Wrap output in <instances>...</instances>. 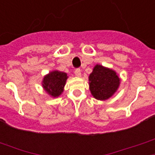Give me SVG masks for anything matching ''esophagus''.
Segmentation results:
<instances>
[{
	"instance_id": "1",
	"label": "esophagus",
	"mask_w": 155,
	"mask_h": 155,
	"mask_svg": "<svg viewBox=\"0 0 155 155\" xmlns=\"http://www.w3.org/2000/svg\"><path fill=\"white\" fill-rule=\"evenodd\" d=\"M74 74L78 76V77H81V71L80 69H76L74 70Z\"/></svg>"
}]
</instances>
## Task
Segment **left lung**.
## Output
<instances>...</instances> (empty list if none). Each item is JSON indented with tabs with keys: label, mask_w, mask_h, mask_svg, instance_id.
Masks as SVG:
<instances>
[{
	"label": "left lung",
	"mask_w": 155,
	"mask_h": 155,
	"mask_svg": "<svg viewBox=\"0 0 155 155\" xmlns=\"http://www.w3.org/2000/svg\"><path fill=\"white\" fill-rule=\"evenodd\" d=\"M120 83L116 72L97 64L89 75V88L91 95L97 100H107L115 93Z\"/></svg>",
	"instance_id": "1"
}]
</instances>
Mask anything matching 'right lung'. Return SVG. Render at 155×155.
<instances>
[{"mask_svg": "<svg viewBox=\"0 0 155 155\" xmlns=\"http://www.w3.org/2000/svg\"><path fill=\"white\" fill-rule=\"evenodd\" d=\"M68 75L66 73L58 70H53L44 76L42 86L49 95L53 97H58L64 91Z\"/></svg>", "mask_w": 155, "mask_h": 155, "instance_id": "add662e5", "label": "right lung"}]
</instances>
